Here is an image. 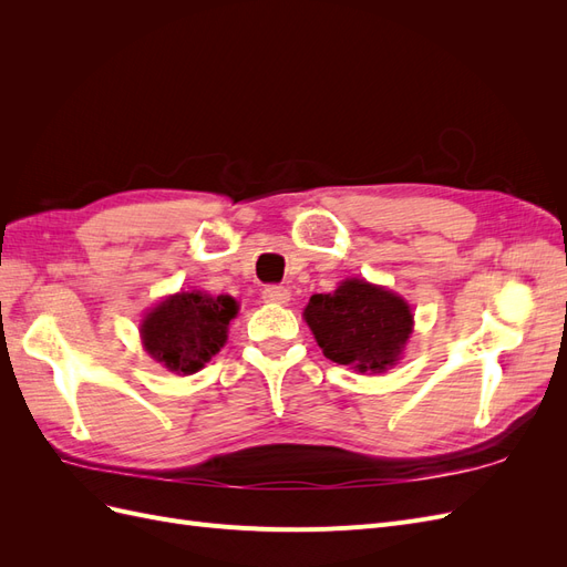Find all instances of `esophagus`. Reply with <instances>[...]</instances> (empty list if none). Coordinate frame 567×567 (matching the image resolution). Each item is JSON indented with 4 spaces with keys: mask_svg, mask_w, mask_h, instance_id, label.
I'll return each instance as SVG.
<instances>
[{
    "mask_svg": "<svg viewBox=\"0 0 567 567\" xmlns=\"http://www.w3.org/2000/svg\"><path fill=\"white\" fill-rule=\"evenodd\" d=\"M262 300L269 305H288L290 300V290L284 286H267L262 290Z\"/></svg>",
    "mask_w": 567,
    "mask_h": 567,
    "instance_id": "obj_1",
    "label": "esophagus"
}]
</instances>
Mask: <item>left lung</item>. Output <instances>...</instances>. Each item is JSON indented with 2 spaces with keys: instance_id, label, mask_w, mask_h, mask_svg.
Segmentation results:
<instances>
[{
  "instance_id": "obj_1",
  "label": "left lung",
  "mask_w": 567,
  "mask_h": 567,
  "mask_svg": "<svg viewBox=\"0 0 567 567\" xmlns=\"http://www.w3.org/2000/svg\"><path fill=\"white\" fill-rule=\"evenodd\" d=\"M323 357L359 373L398 364L414 331L404 298L364 279H346L333 293H317L302 312Z\"/></svg>"
}]
</instances>
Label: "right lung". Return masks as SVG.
<instances>
[{
  "label": "right lung",
  "instance_id": "1",
  "mask_svg": "<svg viewBox=\"0 0 567 567\" xmlns=\"http://www.w3.org/2000/svg\"><path fill=\"white\" fill-rule=\"evenodd\" d=\"M236 315L238 302L231 296L213 298L200 290L175 293L144 317V350L167 371L196 373L225 348Z\"/></svg>",
  "mask_w": 567,
  "mask_h": 567
}]
</instances>
